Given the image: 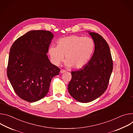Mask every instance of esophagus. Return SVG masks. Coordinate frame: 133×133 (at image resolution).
<instances>
[{
    "label": "esophagus",
    "instance_id": "obj_1",
    "mask_svg": "<svg viewBox=\"0 0 133 133\" xmlns=\"http://www.w3.org/2000/svg\"><path fill=\"white\" fill-rule=\"evenodd\" d=\"M64 72H65V70L62 69V70H60V73H64Z\"/></svg>",
    "mask_w": 133,
    "mask_h": 133
}]
</instances>
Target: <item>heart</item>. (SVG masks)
<instances>
[{
    "label": "heart",
    "instance_id": "heart-1",
    "mask_svg": "<svg viewBox=\"0 0 133 133\" xmlns=\"http://www.w3.org/2000/svg\"><path fill=\"white\" fill-rule=\"evenodd\" d=\"M95 46V42L91 37L71 35L59 39L56 42V46H50L48 52L53 63L56 65L63 61L65 56L66 66L79 69L90 60Z\"/></svg>",
    "mask_w": 133,
    "mask_h": 133
}]
</instances>
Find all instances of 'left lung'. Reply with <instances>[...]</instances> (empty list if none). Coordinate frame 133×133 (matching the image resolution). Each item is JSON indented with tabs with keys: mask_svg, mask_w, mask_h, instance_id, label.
Here are the masks:
<instances>
[{
	"mask_svg": "<svg viewBox=\"0 0 133 133\" xmlns=\"http://www.w3.org/2000/svg\"><path fill=\"white\" fill-rule=\"evenodd\" d=\"M89 32L95 42L94 53L85 66L71 72L72 79L68 85L70 95L82 103L91 102L105 92L113 69L108 43L99 34Z\"/></svg>",
	"mask_w": 133,
	"mask_h": 133,
	"instance_id": "1",
	"label": "left lung"
}]
</instances>
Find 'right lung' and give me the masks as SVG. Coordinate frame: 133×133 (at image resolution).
<instances>
[{
    "label": "right lung",
    "mask_w": 133,
    "mask_h": 133,
    "mask_svg": "<svg viewBox=\"0 0 133 133\" xmlns=\"http://www.w3.org/2000/svg\"><path fill=\"white\" fill-rule=\"evenodd\" d=\"M53 34L44 30L31 31L14 42L9 52L7 75L17 96L33 102L49 92L52 79L60 69L52 64L46 53Z\"/></svg>",
    "instance_id": "obj_1"
}]
</instances>
